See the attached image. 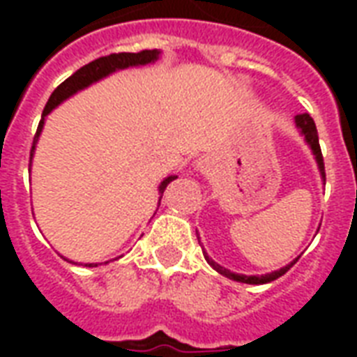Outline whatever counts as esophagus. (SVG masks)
Masks as SVG:
<instances>
[{"mask_svg": "<svg viewBox=\"0 0 357 357\" xmlns=\"http://www.w3.org/2000/svg\"><path fill=\"white\" fill-rule=\"evenodd\" d=\"M202 162H206V159H204V161H202Z\"/></svg>", "mask_w": 357, "mask_h": 357, "instance_id": "34e87169", "label": "esophagus"}]
</instances>
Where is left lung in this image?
Wrapping results in <instances>:
<instances>
[{"mask_svg": "<svg viewBox=\"0 0 357 357\" xmlns=\"http://www.w3.org/2000/svg\"><path fill=\"white\" fill-rule=\"evenodd\" d=\"M294 122H296V128L302 131V135L305 137V140H307V144L311 146V150H313V155H315L317 159V165H319V170H321V176L322 179L326 181V170H324V159H322V151H321V144H319V133H317V126L315 122H313V119H311L310 114L304 113V114H296V119H294ZM206 261L209 263V265L215 268L217 272H220L222 276L229 278V280H235V282H243V283H268V282H274L276 278L283 276L285 272L291 268V266L298 261V257L293 261V263H289L287 266H283V268H280V271L276 272H271V274H265V276H243V274H235V272H229L228 268H224V266L217 265L215 261L209 259V255H206Z\"/></svg>", "mask_w": 357, "mask_h": 357, "instance_id": "obj_1", "label": "left lung"}]
</instances>
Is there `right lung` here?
Returning <instances> with one entry per match:
<instances>
[{
  "label": "right lung",
  "mask_w": 357,
  "mask_h": 357,
  "mask_svg": "<svg viewBox=\"0 0 357 357\" xmlns=\"http://www.w3.org/2000/svg\"><path fill=\"white\" fill-rule=\"evenodd\" d=\"M159 57V52L157 50H142V52H137V53H111V55H105V57H100L96 61H92V63L85 64V66H81L75 74H72L68 79H64L61 85L53 91V94L50 96L47 100L46 107L42 111V119L40 123H38V128H36V133H35V139H33V148H31V157H33V151H35V144L36 140H38V135L42 131V126H44V116H46L53 107H57L59 103L66 100L68 96H72L74 92L81 91V89H85L89 86L91 83L94 81L102 79L105 75H109L111 72L114 70H122V68H128V66H139V64H148V63H153L155 59ZM176 179V176H170L167 178L165 181L161 183L159 190L165 192L167 189V185ZM86 266H98L94 263Z\"/></svg>",
  "instance_id": "right-lung-1"
}]
</instances>
